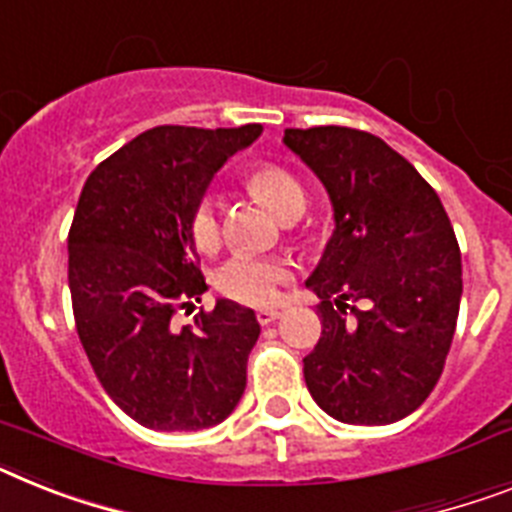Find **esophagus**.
<instances>
[{
    "label": "esophagus",
    "instance_id": "obj_1",
    "mask_svg": "<svg viewBox=\"0 0 512 512\" xmlns=\"http://www.w3.org/2000/svg\"><path fill=\"white\" fill-rule=\"evenodd\" d=\"M281 317V312L273 307H265V309H257V322L260 325H270V322H276Z\"/></svg>",
    "mask_w": 512,
    "mask_h": 512
}]
</instances>
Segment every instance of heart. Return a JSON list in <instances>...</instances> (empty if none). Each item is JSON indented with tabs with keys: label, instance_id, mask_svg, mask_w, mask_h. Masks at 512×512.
<instances>
[{
	"label": "heart",
	"instance_id": "heart-1",
	"mask_svg": "<svg viewBox=\"0 0 512 512\" xmlns=\"http://www.w3.org/2000/svg\"><path fill=\"white\" fill-rule=\"evenodd\" d=\"M247 190L268 205L278 218L304 205V187L296 182V176L276 166V163H260L247 174ZM190 239L200 252H213L221 242V223H218V208L213 197H203L192 208L187 221ZM294 276L289 260L281 257H255L234 255L218 268L216 289L223 296L242 304H270Z\"/></svg>",
	"mask_w": 512,
	"mask_h": 512
}]
</instances>
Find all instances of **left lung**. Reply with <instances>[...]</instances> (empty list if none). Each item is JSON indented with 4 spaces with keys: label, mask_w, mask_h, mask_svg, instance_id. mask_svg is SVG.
Returning <instances> with one entry per match:
<instances>
[{
    "label": "left lung",
    "mask_w": 512,
    "mask_h": 512,
    "mask_svg": "<svg viewBox=\"0 0 512 512\" xmlns=\"http://www.w3.org/2000/svg\"><path fill=\"white\" fill-rule=\"evenodd\" d=\"M283 143L320 176L336 218L307 278L322 299V336L304 356V382L338 422H398L435 390L453 343L463 276L448 213L369 132L309 127L286 130Z\"/></svg>",
    "instance_id": "1"
}]
</instances>
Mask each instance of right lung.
I'll list each match as a JSON object with an SVG mask.
<instances>
[{"label":"right lung","instance_id":"add662e5","mask_svg":"<svg viewBox=\"0 0 512 512\" xmlns=\"http://www.w3.org/2000/svg\"><path fill=\"white\" fill-rule=\"evenodd\" d=\"M260 132L153 127L98 163L80 192L67 236L77 336L111 401L148 429L216 427L244 393L255 312L218 299L192 325L171 320L208 289L187 231L192 208Z\"/></svg>","mask_w":512,"mask_h":512}]
</instances>
